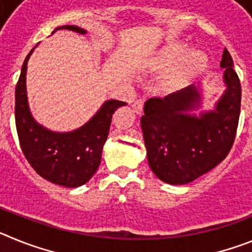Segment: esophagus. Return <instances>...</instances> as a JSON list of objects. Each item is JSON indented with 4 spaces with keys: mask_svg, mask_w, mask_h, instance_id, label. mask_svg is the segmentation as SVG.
<instances>
[{
    "mask_svg": "<svg viewBox=\"0 0 252 252\" xmlns=\"http://www.w3.org/2000/svg\"><path fill=\"white\" fill-rule=\"evenodd\" d=\"M142 108H144V101L142 99H137V101L133 102L132 110L137 113V115H141Z\"/></svg>",
    "mask_w": 252,
    "mask_h": 252,
    "instance_id": "1",
    "label": "esophagus"
}]
</instances>
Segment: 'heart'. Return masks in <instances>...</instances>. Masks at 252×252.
Masks as SVG:
<instances>
[{
  "instance_id": "heart-1",
  "label": "heart",
  "mask_w": 252,
  "mask_h": 252,
  "mask_svg": "<svg viewBox=\"0 0 252 252\" xmlns=\"http://www.w3.org/2000/svg\"><path fill=\"white\" fill-rule=\"evenodd\" d=\"M146 66L154 72H165L170 68L166 86L178 91L193 83L206 72L208 58L202 50L189 49L187 44L173 41L155 51L146 62Z\"/></svg>"
}]
</instances>
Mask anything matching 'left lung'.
Returning a JSON list of instances; mask_svg holds the SVG:
<instances>
[{
    "label": "left lung",
    "instance_id": "left-lung-1",
    "mask_svg": "<svg viewBox=\"0 0 252 252\" xmlns=\"http://www.w3.org/2000/svg\"><path fill=\"white\" fill-rule=\"evenodd\" d=\"M220 65L226 90L215 110L192 113L201 108L202 92L197 86L145 102L141 128L148 161L154 174L165 183H190L217 166L232 148L239 126L241 84L227 49Z\"/></svg>",
    "mask_w": 252,
    "mask_h": 252
}]
</instances>
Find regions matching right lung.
I'll list each match as a JSON object with an SVG mask.
<instances>
[{
	"label": "right lung",
	"instance_id": "add662e5",
	"mask_svg": "<svg viewBox=\"0 0 252 252\" xmlns=\"http://www.w3.org/2000/svg\"><path fill=\"white\" fill-rule=\"evenodd\" d=\"M62 29L87 34L84 29L74 25L60 26L54 32ZM34 49L22 64L15 91V121L20 146L29 164L40 177L58 186L77 188L86 184L98 169L112 115L117 108L127 103L108 99L82 127L69 132L48 130L35 121L29 108L26 72Z\"/></svg>",
	"mask_w": 252,
	"mask_h": 252
}]
</instances>
